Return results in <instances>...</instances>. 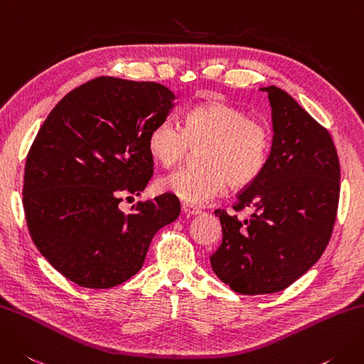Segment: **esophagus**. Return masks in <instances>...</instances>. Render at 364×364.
<instances>
[{
  "label": "esophagus",
  "instance_id": "34e87169",
  "mask_svg": "<svg viewBox=\"0 0 364 364\" xmlns=\"http://www.w3.org/2000/svg\"><path fill=\"white\" fill-rule=\"evenodd\" d=\"M181 211H183V215H186V216H194V215H198V213H200V208H197V206L189 205V203H183Z\"/></svg>",
  "mask_w": 364,
  "mask_h": 364
}]
</instances>
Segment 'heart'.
<instances>
[{
  "label": "heart",
  "mask_w": 364,
  "mask_h": 364,
  "mask_svg": "<svg viewBox=\"0 0 364 364\" xmlns=\"http://www.w3.org/2000/svg\"><path fill=\"white\" fill-rule=\"evenodd\" d=\"M202 167L178 168L158 180L162 192L188 203H206L227 188L243 189L265 170L272 151V131L257 118L223 102L192 107L183 129L173 119L156 124L148 137L153 158L166 167L189 158L192 151Z\"/></svg>",
  "instance_id": "1"
}]
</instances>
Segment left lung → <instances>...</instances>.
<instances>
[{
  "label": "left lung",
  "instance_id": "8db88e82",
  "mask_svg": "<svg viewBox=\"0 0 364 364\" xmlns=\"http://www.w3.org/2000/svg\"><path fill=\"white\" fill-rule=\"evenodd\" d=\"M268 92L273 145L262 175L238 194L235 211L216 210L223 243L211 255L213 272L243 295L287 289L320 259L338 215L341 167L330 132L277 87Z\"/></svg>",
  "mask_w": 364,
  "mask_h": 364
}]
</instances>
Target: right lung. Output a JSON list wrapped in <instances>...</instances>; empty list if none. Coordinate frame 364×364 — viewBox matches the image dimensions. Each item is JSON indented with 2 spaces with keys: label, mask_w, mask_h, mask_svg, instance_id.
Wrapping results in <instances>:
<instances>
[{
  "label": "right lung",
  "mask_w": 364,
  "mask_h": 364,
  "mask_svg": "<svg viewBox=\"0 0 364 364\" xmlns=\"http://www.w3.org/2000/svg\"><path fill=\"white\" fill-rule=\"evenodd\" d=\"M156 82L97 77L68 92L28 151L23 208L33 243L50 265L87 289H110L144 265L149 243L180 215L172 194L137 202L153 176L148 137L173 107Z\"/></svg>",
  "instance_id": "right-lung-1"
}]
</instances>
